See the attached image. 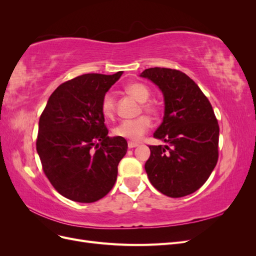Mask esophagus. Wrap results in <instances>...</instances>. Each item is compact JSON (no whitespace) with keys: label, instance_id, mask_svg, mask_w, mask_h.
Here are the masks:
<instances>
[{"label":"esophagus","instance_id":"esophagus-1","mask_svg":"<svg viewBox=\"0 0 256 256\" xmlns=\"http://www.w3.org/2000/svg\"><path fill=\"white\" fill-rule=\"evenodd\" d=\"M138 144V143H136V142H128V147L129 148H134V147H136Z\"/></svg>","mask_w":256,"mask_h":256}]
</instances>
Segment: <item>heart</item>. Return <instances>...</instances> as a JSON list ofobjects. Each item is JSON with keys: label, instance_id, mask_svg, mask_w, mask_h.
I'll use <instances>...</instances> for the list:
<instances>
[{"label": "heart", "instance_id": "b5f03b06", "mask_svg": "<svg viewBox=\"0 0 256 256\" xmlns=\"http://www.w3.org/2000/svg\"><path fill=\"white\" fill-rule=\"evenodd\" d=\"M126 92L134 96L138 102H141L142 109L152 115L158 113V106L154 102H147L150 97V90L145 84L140 82L130 83L126 86ZM102 114L108 118H112L116 113V99L112 92H106L100 104ZM152 126V120L147 115H141L134 120H125L120 122L113 129V134L118 136L127 138L130 141H140L143 136L148 131Z\"/></svg>", "mask_w": 256, "mask_h": 256}]
</instances>
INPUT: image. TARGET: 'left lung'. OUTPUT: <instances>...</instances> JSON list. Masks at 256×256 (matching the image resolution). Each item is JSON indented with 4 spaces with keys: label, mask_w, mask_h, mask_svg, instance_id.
Segmentation results:
<instances>
[{
    "label": "left lung",
    "mask_w": 256,
    "mask_h": 256,
    "mask_svg": "<svg viewBox=\"0 0 256 256\" xmlns=\"http://www.w3.org/2000/svg\"><path fill=\"white\" fill-rule=\"evenodd\" d=\"M141 76L157 84L164 96V116L154 136L166 145H150L145 171L162 194L182 198L206 182L218 162L219 125L198 84L171 68H148Z\"/></svg>",
    "instance_id": "8db88e82"
}]
</instances>
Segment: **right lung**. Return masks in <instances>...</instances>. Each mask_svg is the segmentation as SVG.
Here are the masks:
<instances>
[{
    "label": "right lung",
    "instance_id": "add662e5",
    "mask_svg": "<svg viewBox=\"0 0 256 256\" xmlns=\"http://www.w3.org/2000/svg\"><path fill=\"white\" fill-rule=\"evenodd\" d=\"M122 72L86 74L52 92L38 126L36 150L42 171L60 194L92 203L111 191L127 141L109 136L102 99Z\"/></svg>",
    "mask_w": 256,
    "mask_h": 256
}]
</instances>
